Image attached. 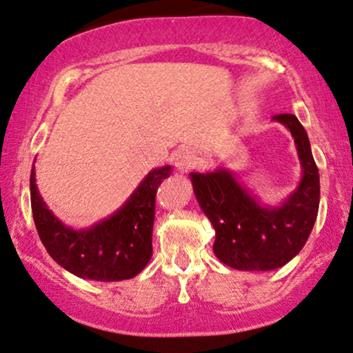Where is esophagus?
I'll return each instance as SVG.
<instances>
[{
	"label": "esophagus",
	"instance_id": "esophagus-1",
	"mask_svg": "<svg viewBox=\"0 0 353 353\" xmlns=\"http://www.w3.org/2000/svg\"><path fill=\"white\" fill-rule=\"evenodd\" d=\"M198 163V157L190 150H181L175 155V167L180 173L190 172Z\"/></svg>",
	"mask_w": 353,
	"mask_h": 353
}]
</instances>
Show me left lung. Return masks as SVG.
<instances>
[{"label": "left lung", "instance_id": "1", "mask_svg": "<svg viewBox=\"0 0 353 353\" xmlns=\"http://www.w3.org/2000/svg\"><path fill=\"white\" fill-rule=\"evenodd\" d=\"M296 143L303 176L280 206H262L229 170L190 173L194 194L216 230L212 250L224 265L245 272L280 268L299 254L319 210V170L307 134L294 114H276Z\"/></svg>", "mask_w": 353, "mask_h": 353}]
</instances>
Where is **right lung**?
Wrapping results in <instances>:
<instances>
[{"instance_id": "obj_1", "label": "right lung", "mask_w": 353, "mask_h": 353, "mask_svg": "<svg viewBox=\"0 0 353 353\" xmlns=\"http://www.w3.org/2000/svg\"><path fill=\"white\" fill-rule=\"evenodd\" d=\"M170 170L168 165L152 170L114 214L75 230L60 223L43 203L32 168L30 206L43 247L60 267L80 278L121 281L139 275L152 256L157 190Z\"/></svg>"}]
</instances>
